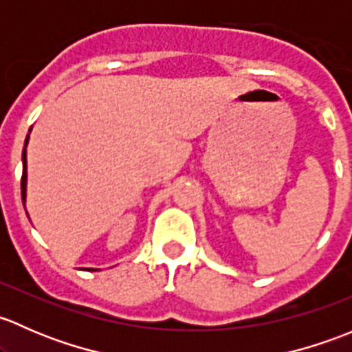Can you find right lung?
<instances>
[{
	"instance_id": "right-lung-1",
	"label": "right lung",
	"mask_w": 352,
	"mask_h": 352,
	"mask_svg": "<svg viewBox=\"0 0 352 352\" xmlns=\"http://www.w3.org/2000/svg\"><path fill=\"white\" fill-rule=\"evenodd\" d=\"M32 131V127H30ZM28 131V133H30ZM28 138L30 134H27V140H25V146H23V153H22V163H23V173H22V201H23V208H25V199H27V144H28ZM87 271H98V269H87Z\"/></svg>"
}]
</instances>
